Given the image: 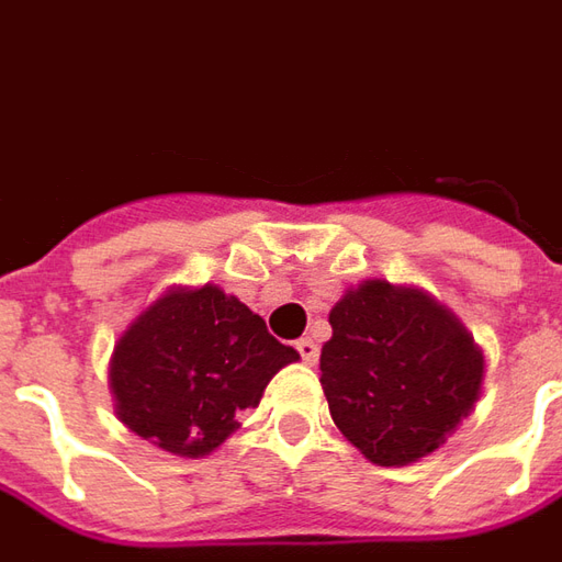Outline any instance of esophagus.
<instances>
[{"mask_svg": "<svg viewBox=\"0 0 562 562\" xmlns=\"http://www.w3.org/2000/svg\"><path fill=\"white\" fill-rule=\"evenodd\" d=\"M296 351H300V358H303L305 363L318 361V342H315V339H308V336L296 342Z\"/></svg>", "mask_w": 562, "mask_h": 562, "instance_id": "1", "label": "esophagus"}]
</instances>
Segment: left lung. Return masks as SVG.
<instances>
[{
  "label": "left lung",
  "mask_w": 562,
  "mask_h": 562,
  "mask_svg": "<svg viewBox=\"0 0 562 562\" xmlns=\"http://www.w3.org/2000/svg\"><path fill=\"white\" fill-rule=\"evenodd\" d=\"M330 327L324 397L336 428L373 465L419 462L481 397L483 351L425 290L363 281L333 305Z\"/></svg>",
  "instance_id": "8db88e82"
}]
</instances>
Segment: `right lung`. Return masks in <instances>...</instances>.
<instances>
[{"label":"right lung","mask_w":562,"mask_h":562,"mask_svg":"<svg viewBox=\"0 0 562 562\" xmlns=\"http://www.w3.org/2000/svg\"><path fill=\"white\" fill-rule=\"evenodd\" d=\"M300 361L241 300L204 284L170 288L131 321L112 351L115 416L165 452H214L257 406L269 379Z\"/></svg>","instance_id":"1"}]
</instances>
